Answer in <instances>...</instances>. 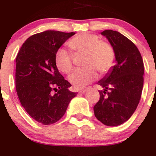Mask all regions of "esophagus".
<instances>
[{"label": "esophagus", "mask_w": 156, "mask_h": 156, "mask_svg": "<svg viewBox=\"0 0 156 156\" xmlns=\"http://www.w3.org/2000/svg\"><path fill=\"white\" fill-rule=\"evenodd\" d=\"M86 92H87V89H80V90L78 91V92H79V93H81V94H83V93H85Z\"/></svg>", "instance_id": "1"}]
</instances>
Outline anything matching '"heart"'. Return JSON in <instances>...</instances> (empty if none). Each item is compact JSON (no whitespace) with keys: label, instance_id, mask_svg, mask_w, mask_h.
Returning <instances> with one entry per match:
<instances>
[{"label":"heart","instance_id":"1","mask_svg":"<svg viewBox=\"0 0 156 156\" xmlns=\"http://www.w3.org/2000/svg\"><path fill=\"white\" fill-rule=\"evenodd\" d=\"M67 45L75 53L85 54L83 64L86 67L73 71L69 76V81L76 89H82L94 81L98 78L97 71L101 74L107 73L115 63L116 54L110 43L101 41L95 34L82 33L69 39ZM57 68L68 74L73 68L71 52L60 48L55 55Z\"/></svg>","mask_w":156,"mask_h":156}]
</instances>
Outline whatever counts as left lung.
<instances>
[{"instance_id":"obj_1","label":"left lung","mask_w":156,"mask_h":156,"mask_svg":"<svg viewBox=\"0 0 156 156\" xmlns=\"http://www.w3.org/2000/svg\"><path fill=\"white\" fill-rule=\"evenodd\" d=\"M114 48L117 64L98 82L103 90L94 106L97 119L107 126H117L131 117L140 101L144 83V63L135 44L118 31L105 30Z\"/></svg>"}]
</instances>
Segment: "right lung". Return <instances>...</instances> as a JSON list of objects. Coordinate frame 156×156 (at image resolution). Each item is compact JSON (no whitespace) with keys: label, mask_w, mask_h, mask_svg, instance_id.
I'll list each match as a JSON object with an SVG mask.
<instances>
[{"label":"right lung","mask_w":156,"mask_h":156,"mask_svg":"<svg viewBox=\"0 0 156 156\" xmlns=\"http://www.w3.org/2000/svg\"><path fill=\"white\" fill-rule=\"evenodd\" d=\"M74 32L45 31L27 39L16 57L15 87L22 106L43 125L58 121L77 92L61 75L55 55ZM55 93H54V92Z\"/></svg>","instance_id":"add662e5"}]
</instances>
